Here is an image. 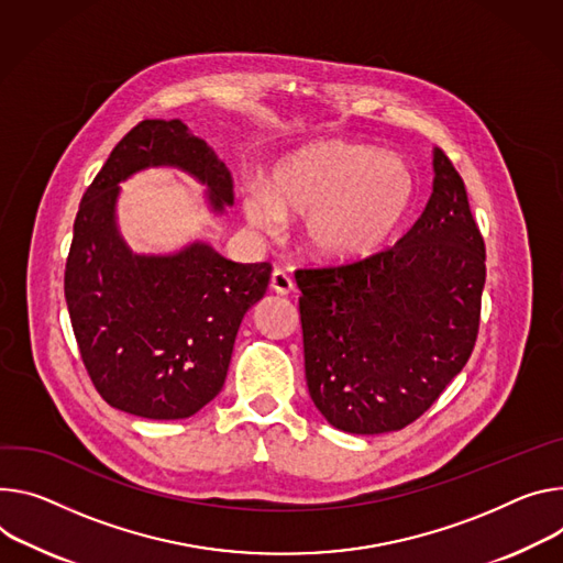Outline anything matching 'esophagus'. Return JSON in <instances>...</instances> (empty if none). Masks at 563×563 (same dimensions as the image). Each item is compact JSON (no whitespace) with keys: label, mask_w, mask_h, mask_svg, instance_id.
I'll return each mask as SVG.
<instances>
[{"label":"esophagus","mask_w":563,"mask_h":563,"mask_svg":"<svg viewBox=\"0 0 563 563\" xmlns=\"http://www.w3.org/2000/svg\"><path fill=\"white\" fill-rule=\"evenodd\" d=\"M272 289H274L276 294H280V296H287L289 291H294V280H291L285 272L276 269V272L272 274Z\"/></svg>","instance_id":"obj_1"}]
</instances>
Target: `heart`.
I'll return each mask as SVG.
<instances>
[{
  "label": "heart",
  "mask_w": 563,
  "mask_h": 563,
  "mask_svg": "<svg viewBox=\"0 0 563 563\" xmlns=\"http://www.w3.org/2000/svg\"><path fill=\"white\" fill-rule=\"evenodd\" d=\"M418 177L406 159L343 139L305 143L280 159L265 188L242 192L251 227L276 233L302 222V246L328 265H356L384 253L413 213Z\"/></svg>",
  "instance_id": "b5f03b06"
}]
</instances>
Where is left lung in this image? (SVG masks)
Segmentation results:
<instances>
[{"label":"left lung","mask_w":563,"mask_h":563,"mask_svg":"<svg viewBox=\"0 0 563 563\" xmlns=\"http://www.w3.org/2000/svg\"><path fill=\"white\" fill-rule=\"evenodd\" d=\"M427 209L371 261L300 269L305 377L339 431L375 435L418 420L472 356L485 242L463 177L433 147Z\"/></svg>","instance_id":"left-lung-1"}]
</instances>
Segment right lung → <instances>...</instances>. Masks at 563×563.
<instances>
[{
    "instance_id": "obj_1",
    "label": "right lung",
    "mask_w": 563,
    "mask_h": 563,
    "mask_svg": "<svg viewBox=\"0 0 563 563\" xmlns=\"http://www.w3.org/2000/svg\"><path fill=\"white\" fill-rule=\"evenodd\" d=\"M177 168L207 186L209 209L233 207V179L179 119L141 121L85 190L65 269L82 364L110 406L147 420L195 416L224 386L244 314L269 285V263H233L209 242L134 253L117 224L121 181Z\"/></svg>"
}]
</instances>
